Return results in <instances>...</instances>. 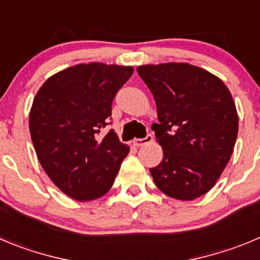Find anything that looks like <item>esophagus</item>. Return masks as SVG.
<instances>
[{
  "mask_svg": "<svg viewBox=\"0 0 260 260\" xmlns=\"http://www.w3.org/2000/svg\"><path fill=\"white\" fill-rule=\"evenodd\" d=\"M152 140H153V135H152V134H147L146 138H142V139H134V140H133V144H134L135 147H142V146H144V144H147V143H151Z\"/></svg>",
  "mask_w": 260,
  "mask_h": 260,
  "instance_id": "1",
  "label": "esophagus"
}]
</instances>
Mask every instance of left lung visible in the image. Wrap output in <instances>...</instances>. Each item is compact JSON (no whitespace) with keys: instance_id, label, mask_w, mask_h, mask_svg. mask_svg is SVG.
<instances>
[{"instance_id":"1","label":"left lung","mask_w":260,"mask_h":260,"mask_svg":"<svg viewBox=\"0 0 260 260\" xmlns=\"http://www.w3.org/2000/svg\"><path fill=\"white\" fill-rule=\"evenodd\" d=\"M154 96V130L162 161L149 169L154 184L173 199L189 201L214 187L227 166L239 133L235 102L223 81L185 63L140 66Z\"/></svg>"}]
</instances>
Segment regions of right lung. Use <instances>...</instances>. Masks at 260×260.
<instances>
[{"mask_svg": "<svg viewBox=\"0 0 260 260\" xmlns=\"http://www.w3.org/2000/svg\"><path fill=\"white\" fill-rule=\"evenodd\" d=\"M134 68L77 64L51 76L38 90L29 132L40 164L67 196L91 201L113 184L128 148L109 125L112 102Z\"/></svg>", "mask_w": 260, "mask_h": 260, "instance_id": "right-lung-1", "label": "right lung"}]
</instances>
